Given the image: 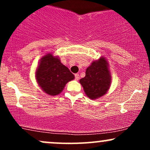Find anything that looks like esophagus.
I'll list each match as a JSON object with an SVG mask.
<instances>
[{
    "label": "esophagus",
    "instance_id": "1",
    "mask_svg": "<svg viewBox=\"0 0 150 150\" xmlns=\"http://www.w3.org/2000/svg\"><path fill=\"white\" fill-rule=\"evenodd\" d=\"M75 80H78L79 79H80V77H79V74H78V73L75 74Z\"/></svg>",
    "mask_w": 150,
    "mask_h": 150
}]
</instances>
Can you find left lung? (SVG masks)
Here are the masks:
<instances>
[{"mask_svg": "<svg viewBox=\"0 0 150 150\" xmlns=\"http://www.w3.org/2000/svg\"><path fill=\"white\" fill-rule=\"evenodd\" d=\"M111 78L107 59L101 56L92 62L86 70L85 77L80 80V83L87 97L94 100L107 93L111 85Z\"/></svg>", "mask_w": 150, "mask_h": 150, "instance_id": "left-lung-1", "label": "left lung"}]
</instances>
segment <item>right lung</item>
<instances>
[{"instance_id": "1", "label": "right lung", "mask_w": 150, "mask_h": 150, "mask_svg": "<svg viewBox=\"0 0 150 150\" xmlns=\"http://www.w3.org/2000/svg\"><path fill=\"white\" fill-rule=\"evenodd\" d=\"M35 78L43 92L56 96L63 92L68 82L75 79V75L61 63L59 56L48 53L38 63Z\"/></svg>"}]
</instances>
